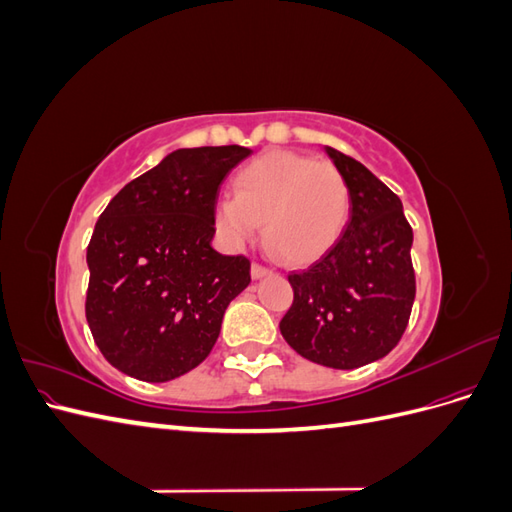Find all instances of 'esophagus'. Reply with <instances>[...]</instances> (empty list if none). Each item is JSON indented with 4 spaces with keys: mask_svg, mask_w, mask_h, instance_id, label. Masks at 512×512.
Segmentation results:
<instances>
[{
    "mask_svg": "<svg viewBox=\"0 0 512 512\" xmlns=\"http://www.w3.org/2000/svg\"><path fill=\"white\" fill-rule=\"evenodd\" d=\"M271 271L267 269V267H262V265H258V262H254L252 265V280H260V277H265V275H269Z\"/></svg>",
    "mask_w": 512,
    "mask_h": 512,
    "instance_id": "34e87169",
    "label": "esophagus"
}]
</instances>
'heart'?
<instances>
[{
	"label": "heart",
	"mask_w": 512,
	"mask_h": 512,
	"mask_svg": "<svg viewBox=\"0 0 512 512\" xmlns=\"http://www.w3.org/2000/svg\"><path fill=\"white\" fill-rule=\"evenodd\" d=\"M213 218L232 247L250 243L262 222L269 250L288 265H305L342 237L350 218V185L331 162L269 151L239 170L232 196L215 203Z\"/></svg>",
	"instance_id": "b5f03b06"
}]
</instances>
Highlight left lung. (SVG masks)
Segmentation results:
<instances>
[{
	"label": "left lung",
	"mask_w": 512,
	"mask_h": 512,
	"mask_svg": "<svg viewBox=\"0 0 512 512\" xmlns=\"http://www.w3.org/2000/svg\"><path fill=\"white\" fill-rule=\"evenodd\" d=\"M350 185V220L314 265L290 273L294 301L280 322L307 361L354 369L389 354L414 303L412 228L397 194L354 158L324 147Z\"/></svg>",
	"instance_id": "8db88e82"
}]
</instances>
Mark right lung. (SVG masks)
<instances>
[{
    "label": "right lung",
    "mask_w": 512,
    "mask_h": 512,
    "mask_svg": "<svg viewBox=\"0 0 512 512\" xmlns=\"http://www.w3.org/2000/svg\"><path fill=\"white\" fill-rule=\"evenodd\" d=\"M250 149H177L108 203L87 247L85 316L104 359L145 382L175 380L218 342L250 260L211 247L224 177Z\"/></svg>",
    "instance_id": "1"
}]
</instances>
